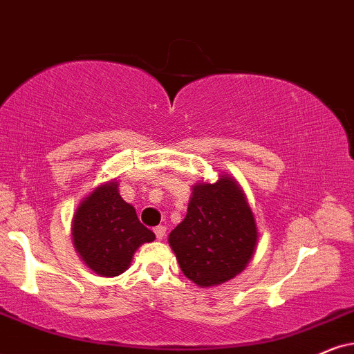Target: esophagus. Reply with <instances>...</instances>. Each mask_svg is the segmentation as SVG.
I'll use <instances>...</instances> for the list:
<instances>
[{"label":"esophagus","mask_w":354,"mask_h":354,"mask_svg":"<svg viewBox=\"0 0 354 354\" xmlns=\"http://www.w3.org/2000/svg\"><path fill=\"white\" fill-rule=\"evenodd\" d=\"M155 235H156V239H158V240H163L165 235H167V227H165V225L155 227Z\"/></svg>","instance_id":"obj_1"}]
</instances>
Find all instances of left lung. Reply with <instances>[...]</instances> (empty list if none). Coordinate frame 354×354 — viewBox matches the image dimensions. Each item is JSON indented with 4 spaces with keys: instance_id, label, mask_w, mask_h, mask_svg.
Segmentation results:
<instances>
[{
    "instance_id": "left-lung-1",
    "label": "left lung",
    "mask_w": 354,
    "mask_h": 354,
    "mask_svg": "<svg viewBox=\"0 0 354 354\" xmlns=\"http://www.w3.org/2000/svg\"><path fill=\"white\" fill-rule=\"evenodd\" d=\"M185 221L168 236L180 268L199 288L234 279L247 268L258 243L257 221L243 187L234 176L191 187Z\"/></svg>"
}]
</instances>
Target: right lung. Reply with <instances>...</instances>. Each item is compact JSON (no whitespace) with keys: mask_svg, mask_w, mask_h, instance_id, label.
Returning <instances> with one entry per match:
<instances>
[{"mask_svg":"<svg viewBox=\"0 0 354 354\" xmlns=\"http://www.w3.org/2000/svg\"><path fill=\"white\" fill-rule=\"evenodd\" d=\"M71 239L78 257L101 277L122 274L133 253L155 234L142 225L133 205L120 198L119 181L97 185L82 199L71 221Z\"/></svg>","mask_w":354,"mask_h":354,"instance_id":"obj_1","label":"right lung"}]
</instances>
